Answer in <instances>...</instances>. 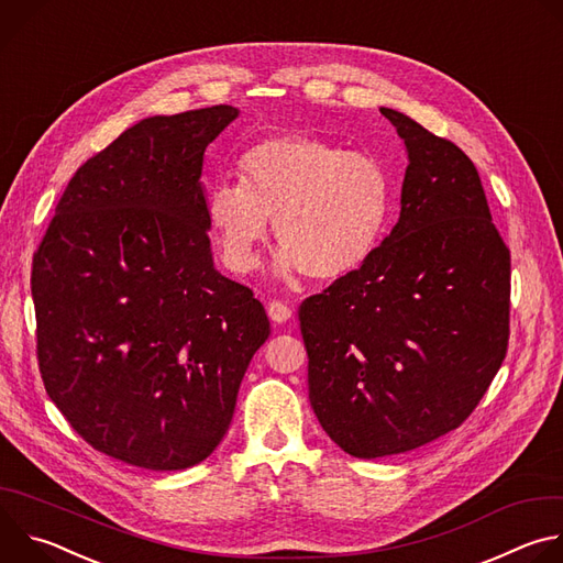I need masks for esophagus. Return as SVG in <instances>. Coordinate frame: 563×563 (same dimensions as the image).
I'll return each mask as SVG.
<instances>
[{"instance_id": "34e87169", "label": "esophagus", "mask_w": 563, "mask_h": 563, "mask_svg": "<svg viewBox=\"0 0 563 563\" xmlns=\"http://www.w3.org/2000/svg\"><path fill=\"white\" fill-rule=\"evenodd\" d=\"M267 311H269V318L274 320V323H285V320L291 318V307L283 300H269Z\"/></svg>"}]
</instances>
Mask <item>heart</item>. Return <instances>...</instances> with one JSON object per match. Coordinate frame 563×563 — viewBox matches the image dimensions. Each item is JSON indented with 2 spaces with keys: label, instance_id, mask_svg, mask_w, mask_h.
I'll use <instances>...</instances> for the list:
<instances>
[{
  "label": "heart",
  "instance_id": "heart-1",
  "mask_svg": "<svg viewBox=\"0 0 563 563\" xmlns=\"http://www.w3.org/2000/svg\"><path fill=\"white\" fill-rule=\"evenodd\" d=\"M238 180L211 189L207 216L224 263L240 274L258 265L274 220L283 245L278 272L341 280L372 258L391 211V176L383 159L316 135L258 142L240 157Z\"/></svg>",
  "mask_w": 563,
  "mask_h": 563
}]
</instances>
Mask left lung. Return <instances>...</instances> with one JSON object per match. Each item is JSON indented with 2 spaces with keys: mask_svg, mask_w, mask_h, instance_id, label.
Masks as SVG:
<instances>
[{
  "mask_svg": "<svg viewBox=\"0 0 563 563\" xmlns=\"http://www.w3.org/2000/svg\"><path fill=\"white\" fill-rule=\"evenodd\" d=\"M380 113L410 159L400 216L361 269L298 309L313 415L358 459L459 428L510 339V250L472 159L412 118Z\"/></svg>",
  "mask_w": 563,
  "mask_h": 563,
  "instance_id": "left-lung-1",
  "label": "left lung"
}]
</instances>
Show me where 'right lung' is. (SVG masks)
Returning a JSON list of instances; mask_svg holds the SVG:
<instances>
[{
    "instance_id": "obj_1",
    "label": "right lung",
    "mask_w": 563,
    "mask_h": 563,
    "mask_svg": "<svg viewBox=\"0 0 563 563\" xmlns=\"http://www.w3.org/2000/svg\"><path fill=\"white\" fill-rule=\"evenodd\" d=\"M235 115L218 104L126 129L75 172L33 256L46 394L129 465L205 461L269 336L263 302L209 247L202 155Z\"/></svg>"
}]
</instances>
